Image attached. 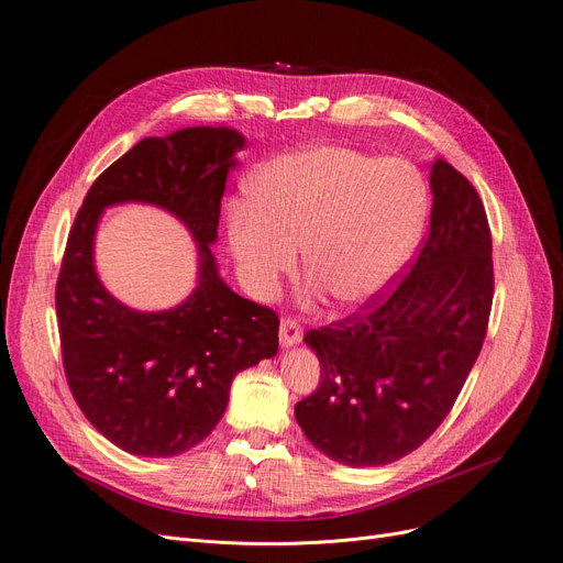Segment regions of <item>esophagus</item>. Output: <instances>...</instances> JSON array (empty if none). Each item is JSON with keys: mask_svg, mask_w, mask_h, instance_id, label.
<instances>
[{"mask_svg": "<svg viewBox=\"0 0 563 563\" xmlns=\"http://www.w3.org/2000/svg\"><path fill=\"white\" fill-rule=\"evenodd\" d=\"M302 342V325L296 319H282L279 323V344L284 349Z\"/></svg>", "mask_w": 563, "mask_h": 563, "instance_id": "34e87169", "label": "esophagus"}]
</instances>
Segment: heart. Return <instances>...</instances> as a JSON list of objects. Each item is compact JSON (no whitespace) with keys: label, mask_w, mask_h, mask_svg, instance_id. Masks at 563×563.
I'll list each match as a JSON object with an SVG mask.
<instances>
[{"label":"heart","mask_w":563,"mask_h":563,"mask_svg":"<svg viewBox=\"0 0 563 563\" xmlns=\"http://www.w3.org/2000/svg\"><path fill=\"white\" fill-rule=\"evenodd\" d=\"M427 185L404 159L342 145L282 154L250 179V203H233L227 235L242 284L265 298L296 267L342 307L390 286L420 242Z\"/></svg>","instance_id":"heart-1"}]
</instances>
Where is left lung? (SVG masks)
<instances>
[{
	"instance_id": "left-lung-1",
	"label": "left lung",
	"mask_w": 563,
	"mask_h": 563,
	"mask_svg": "<svg viewBox=\"0 0 563 563\" xmlns=\"http://www.w3.org/2000/svg\"><path fill=\"white\" fill-rule=\"evenodd\" d=\"M430 233L388 296L321 330L317 393L296 404L305 437L330 460L380 466L434 434L487 332L494 273L483 200L451 164L430 170Z\"/></svg>"
}]
</instances>
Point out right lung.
Listing matches in <instances>:
<instances>
[{"mask_svg":"<svg viewBox=\"0 0 563 563\" xmlns=\"http://www.w3.org/2000/svg\"><path fill=\"white\" fill-rule=\"evenodd\" d=\"M244 145L229 126L143 139L95 179L76 214L55 290L64 372L85 418L131 455L187 453L227 411L235 374L277 355V313L240 298L210 250ZM122 202L162 207L192 233L197 288L177 308L131 310L100 284L96 227L106 207Z\"/></svg>","mask_w":563,"mask_h":563,"instance_id":"1","label":"right lung"}]
</instances>
